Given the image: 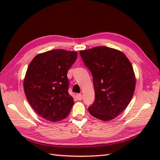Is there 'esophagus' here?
I'll list each match as a JSON object with an SVG mask.
<instances>
[{"label": "esophagus", "instance_id": "esophagus-1", "mask_svg": "<svg viewBox=\"0 0 160 160\" xmlns=\"http://www.w3.org/2000/svg\"><path fill=\"white\" fill-rule=\"evenodd\" d=\"M76 97H77V99L78 100H81L82 99V95L80 94V93H78L76 95Z\"/></svg>", "mask_w": 160, "mask_h": 160}]
</instances>
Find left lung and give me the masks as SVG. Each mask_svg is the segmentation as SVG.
<instances>
[{"mask_svg": "<svg viewBox=\"0 0 160 160\" xmlns=\"http://www.w3.org/2000/svg\"><path fill=\"white\" fill-rule=\"evenodd\" d=\"M80 55L93 76L95 100L91 115L103 121L116 118L130 102L135 87L132 64L124 54L107 47L80 51Z\"/></svg>", "mask_w": 160, "mask_h": 160, "instance_id": "obj_1", "label": "left lung"}]
</instances>
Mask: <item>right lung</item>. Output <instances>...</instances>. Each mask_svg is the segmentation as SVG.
Segmentation results:
<instances>
[{
	"label": "right lung",
	"instance_id": "right-lung-1",
	"mask_svg": "<svg viewBox=\"0 0 160 160\" xmlns=\"http://www.w3.org/2000/svg\"><path fill=\"white\" fill-rule=\"evenodd\" d=\"M76 52L50 50L34 57L27 70L24 91L33 109L51 122L69 114L74 104L69 89L67 72L76 60Z\"/></svg>",
	"mask_w": 160,
	"mask_h": 160
}]
</instances>
